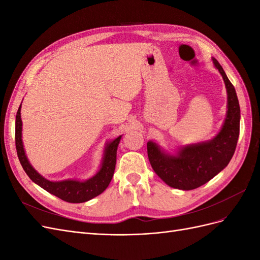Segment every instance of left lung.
<instances>
[{
	"label": "left lung",
	"mask_w": 260,
	"mask_h": 260,
	"mask_svg": "<svg viewBox=\"0 0 260 260\" xmlns=\"http://www.w3.org/2000/svg\"><path fill=\"white\" fill-rule=\"evenodd\" d=\"M215 67L222 76L228 94V111L218 135L207 142L183 146L176 155L165 153L155 142H147L152 168L165 183L179 190H194L208 182L230 162L240 135V104L237 92L218 60Z\"/></svg>",
	"instance_id": "obj_1"
}]
</instances>
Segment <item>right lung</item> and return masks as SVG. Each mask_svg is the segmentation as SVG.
Here are the masks:
<instances>
[{"instance_id": "add662e5", "label": "right lung", "mask_w": 260, "mask_h": 260, "mask_svg": "<svg viewBox=\"0 0 260 260\" xmlns=\"http://www.w3.org/2000/svg\"><path fill=\"white\" fill-rule=\"evenodd\" d=\"M20 107L16 115V122H15V143H16L17 155L21 166L25 170L28 177L37 183L39 186L44 188L45 191L57 196L58 199L68 202V203H84L90 201L95 196L103 193L108 184L111 183L112 178L114 176L115 166H116V156L118 144L120 142L121 136L116 138L112 142L106 144L104 149V157L102 161L101 169L98 171L95 176L85 180H64V181H50L43 178L39 172L31 166L25 149H23L22 140H21V127L22 121L20 117Z\"/></svg>"}]
</instances>
